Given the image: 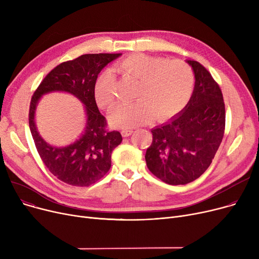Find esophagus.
<instances>
[{
	"label": "esophagus",
	"instance_id": "1",
	"mask_svg": "<svg viewBox=\"0 0 259 259\" xmlns=\"http://www.w3.org/2000/svg\"><path fill=\"white\" fill-rule=\"evenodd\" d=\"M132 132H133V130H131V129H125V130H121L120 131V134L124 138H127V137H129V135L132 134Z\"/></svg>",
	"mask_w": 259,
	"mask_h": 259
}]
</instances>
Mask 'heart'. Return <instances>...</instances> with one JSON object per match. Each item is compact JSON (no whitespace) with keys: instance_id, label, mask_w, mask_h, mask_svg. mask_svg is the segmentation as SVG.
<instances>
[{"instance_id":"1","label":"heart","mask_w":259,"mask_h":259,"mask_svg":"<svg viewBox=\"0 0 259 259\" xmlns=\"http://www.w3.org/2000/svg\"><path fill=\"white\" fill-rule=\"evenodd\" d=\"M114 70L139 81L137 102L119 105L111 112L109 121L115 128L129 129L155 117L166 120L179 114L191 98L194 73L191 66L182 60H171L133 53L114 65ZM115 78L104 71L95 81L97 104L108 110L115 103Z\"/></svg>"}]
</instances>
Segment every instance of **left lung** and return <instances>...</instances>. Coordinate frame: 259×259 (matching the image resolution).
<instances>
[{"mask_svg": "<svg viewBox=\"0 0 259 259\" xmlns=\"http://www.w3.org/2000/svg\"><path fill=\"white\" fill-rule=\"evenodd\" d=\"M195 86L184 110L152 132L147 167L157 179L178 186L195 181L211 165L223 141L226 110L223 93L211 73L196 61Z\"/></svg>", "mask_w": 259, "mask_h": 259, "instance_id": "1", "label": "left lung"}]
</instances>
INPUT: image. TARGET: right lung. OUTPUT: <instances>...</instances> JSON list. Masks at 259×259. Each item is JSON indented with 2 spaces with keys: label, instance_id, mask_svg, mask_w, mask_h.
<instances>
[{
  "label": "right lung",
  "instance_id": "add662e5",
  "mask_svg": "<svg viewBox=\"0 0 259 259\" xmlns=\"http://www.w3.org/2000/svg\"><path fill=\"white\" fill-rule=\"evenodd\" d=\"M120 53L83 54L58 65L34 91L29 107V128L36 150L47 169L60 181L75 187H88L100 181L111 167V154L121 143L118 131L107 130V120L99 111L94 85L103 68ZM52 91L73 94L85 105L88 115L84 134L73 144L58 148L47 144L34 122L37 101Z\"/></svg>",
  "mask_w": 259,
  "mask_h": 259
}]
</instances>
